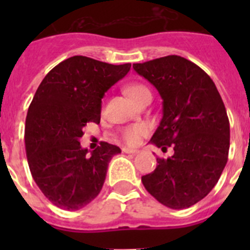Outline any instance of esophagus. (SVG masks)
I'll return each mask as SVG.
<instances>
[{
	"mask_svg": "<svg viewBox=\"0 0 250 250\" xmlns=\"http://www.w3.org/2000/svg\"><path fill=\"white\" fill-rule=\"evenodd\" d=\"M123 151L125 152V154H138L139 150L130 149V147H123Z\"/></svg>",
	"mask_w": 250,
	"mask_h": 250,
	"instance_id": "1",
	"label": "esophagus"
}]
</instances>
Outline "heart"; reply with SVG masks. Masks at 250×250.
I'll return each instance as SVG.
<instances>
[{
	"label": "heart",
	"instance_id": "1",
	"mask_svg": "<svg viewBox=\"0 0 250 250\" xmlns=\"http://www.w3.org/2000/svg\"><path fill=\"white\" fill-rule=\"evenodd\" d=\"M126 92L129 94L130 98L132 100H135L136 103L144 100L146 96H151V92L147 89L146 86L140 85V83H134L126 87ZM147 132V126L144 124H136V125H131L129 127L121 131V139H123L127 145H136L140 143L141 138Z\"/></svg>",
	"mask_w": 250,
	"mask_h": 250
}]
</instances>
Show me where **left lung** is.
<instances>
[{
  "instance_id": "left-lung-1",
  "label": "left lung",
  "mask_w": 250,
  "mask_h": 250,
  "mask_svg": "<svg viewBox=\"0 0 250 250\" xmlns=\"http://www.w3.org/2000/svg\"><path fill=\"white\" fill-rule=\"evenodd\" d=\"M134 70L155 86L163 99V118L150 143L174 155L156 158V169L141 176L145 189L171 209H185L215 187L228 161V115L209 75L182 56L170 55Z\"/></svg>"
}]
</instances>
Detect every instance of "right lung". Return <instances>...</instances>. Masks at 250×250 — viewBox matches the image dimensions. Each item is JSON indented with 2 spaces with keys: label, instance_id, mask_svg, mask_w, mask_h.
Segmentation results:
<instances>
[{
  "label": "right lung",
  "instance_id": "add662e5",
  "mask_svg": "<svg viewBox=\"0 0 250 250\" xmlns=\"http://www.w3.org/2000/svg\"><path fill=\"white\" fill-rule=\"evenodd\" d=\"M130 67L72 56L40 83L26 116V155L35 183L56 207L81 209L103 189L110 160L120 147L101 143L89 154L79 140L86 124L100 123L101 99Z\"/></svg>",
  "mask_w": 250,
  "mask_h": 250
}]
</instances>
